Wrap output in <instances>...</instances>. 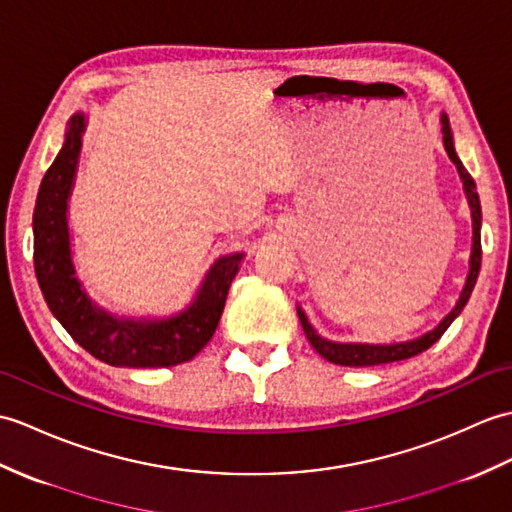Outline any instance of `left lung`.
<instances>
[{"mask_svg":"<svg viewBox=\"0 0 512 512\" xmlns=\"http://www.w3.org/2000/svg\"><path fill=\"white\" fill-rule=\"evenodd\" d=\"M441 124H443V144L449 154L451 163L456 165V170L460 174L462 187H465V194L471 207V220H473V246H471V259H469V275L465 281V288L460 292V299L456 301V307L451 310L438 327L432 331H427L417 340H408V342H395V344H360V342H331L325 340L323 336L316 334V329L310 325L305 312L301 307H296V314H299V320L303 325V331L307 340H310L312 347L323 355L325 360L340 364V366H377V364H388V362H399V360H408L414 358V355L423 353L425 349H430L432 344L441 338L447 327L454 323L456 316L462 312V307L467 305L469 296L473 292V285L478 281L480 275V264H482V244H480V229H482V209H480V198L478 192H475V181L471 174L465 170V165L458 159L456 148H454V137H451V128L447 115H441Z\"/></svg>","mask_w":512,"mask_h":512,"instance_id":"8db88e82","label":"left lung"}]
</instances>
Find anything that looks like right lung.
Returning <instances> with one entry per match:
<instances>
[{
	"label": "right lung",
	"mask_w": 512,
	"mask_h": 512,
	"mask_svg": "<svg viewBox=\"0 0 512 512\" xmlns=\"http://www.w3.org/2000/svg\"><path fill=\"white\" fill-rule=\"evenodd\" d=\"M85 115L69 120L65 144L45 172L34 205V272L43 299L82 349L111 366L161 368L189 362L216 334L231 281L244 253L216 259L194 303L170 318H120L95 305L76 279L71 261L67 200L74 187Z\"/></svg>",
	"instance_id": "1"
}]
</instances>
